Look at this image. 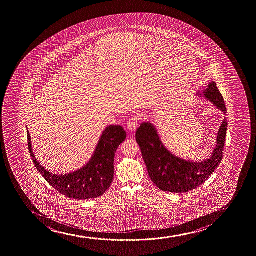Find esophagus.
<instances>
[{
	"label": "esophagus",
	"instance_id": "1",
	"mask_svg": "<svg viewBox=\"0 0 256 256\" xmlns=\"http://www.w3.org/2000/svg\"><path fill=\"white\" fill-rule=\"evenodd\" d=\"M138 126V119L136 116L130 118V121L128 122V128L130 131H135Z\"/></svg>",
	"mask_w": 256,
	"mask_h": 256
}]
</instances>
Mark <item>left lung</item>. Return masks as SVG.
I'll list each match as a JSON object with an SVG mask.
<instances>
[{
    "mask_svg": "<svg viewBox=\"0 0 256 256\" xmlns=\"http://www.w3.org/2000/svg\"><path fill=\"white\" fill-rule=\"evenodd\" d=\"M202 94L218 110L224 114L226 113L224 98L214 80ZM227 125L228 122L224 118L218 130L216 148L211 158L194 162L183 160L170 152L164 147L155 126L150 122L141 124L136 132V141L140 147L153 183L162 190L172 193L187 192L204 184L223 158Z\"/></svg>",
    "mask_w": 256,
    "mask_h": 256,
    "instance_id": "obj_1",
    "label": "left lung"
}]
</instances>
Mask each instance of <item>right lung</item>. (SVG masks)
<instances>
[{
	"label": "right lung",
	"mask_w": 256,
	"mask_h": 256,
	"mask_svg": "<svg viewBox=\"0 0 256 256\" xmlns=\"http://www.w3.org/2000/svg\"><path fill=\"white\" fill-rule=\"evenodd\" d=\"M28 147L34 166L44 178L58 192L70 198L88 200L101 196L112 184L114 176V160L119 146L126 140L121 126H109L104 131L94 154L85 167L66 176H56L44 168L32 152L30 132Z\"/></svg>",
	"instance_id": "obj_1"
}]
</instances>
